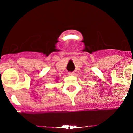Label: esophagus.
Returning a JSON list of instances; mask_svg holds the SVG:
<instances>
[{"label":"esophagus","instance_id":"esophagus-1","mask_svg":"<svg viewBox=\"0 0 133 133\" xmlns=\"http://www.w3.org/2000/svg\"><path fill=\"white\" fill-rule=\"evenodd\" d=\"M68 74H69V75H70V76H73V75H74V73H73V72H69Z\"/></svg>","mask_w":133,"mask_h":133}]
</instances>
